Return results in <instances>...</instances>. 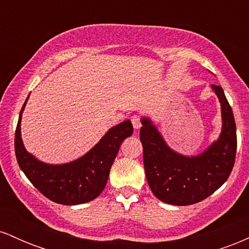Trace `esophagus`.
Listing matches in <instances>:
<instances>
[{
	"instance_id": "34e87169",
	"label": "esophagus",
	"mask_w": 249,
	"mask_h": 249,
	"mask_svg": "<svg viewBox=\"0 0 249 249\" xmlns=\"http://www.w3.org/2000/svg\"><path fill=\"white\" fill-rule=\"evenodd\" d=\"M131 122H132L134 130H139V128L142 127V122H141V118H139V116H132Z\"/></svg>"
}]
</instances>
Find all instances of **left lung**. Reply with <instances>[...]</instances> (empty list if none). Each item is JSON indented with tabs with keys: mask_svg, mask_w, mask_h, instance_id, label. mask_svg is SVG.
Instances as JSON below:
<instances>
[{
	"mask_svg": "<svg viewBox=\"0 0 249 249\" xmlns=\"http://www.w3.org/2000/svg\"><path fill=\"white\" fill-rule=\"evenodd\" d=\"M221 105L219 138L198 156L172 150L148 117H142L141 142L151 191L166 204L186 206L206 199L228 179L235 161L236 127L224 90L212 85Z\"/></svg>",
	"mask_w": 249,
	"mask_h": 249,
	"instance_id": "obj_1",
	"label": "left lung"
}]
</instances>
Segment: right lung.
I'll use <instances>...</instances> for the list:
<instances>
[{
	"label": "right lung",
	"mask_w": 249,
	"mask_h": 249,
	"mask_svg": "<svg viewBox=\"0 0 249 249\" xmlns=\"http://www.w3.org/2000/svg\"><path fill=\"white\" fill-rule=\"evenodd\" d=\"M28 98L19 112L15 132V153L21 170L43 196L57 204L79 205L96 199L107 185L121 144L133 133L130 119L111 127L81 158L67 164H47L28 152L22 141V113Z\"/></svg>",
	"instance_id": "right-lung-1"
}]
</instances>
